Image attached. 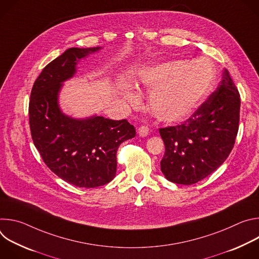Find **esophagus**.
<instances>
[{"label":"esophagus","instance_id":"34e87169","mask_svg":"<svg viewBox=\"0 0 259 259\" xmlns=\"http://www.w3.org/2000/svg\"><path fill=\"white\" fill-rule=\"evenodd\" d=\"M137 133H138V135H139L140 137H146L147 135H149V133H150V128L147 127V126H145V125L140 126V127L138 128Z\"/></svg>","mask_w":259,"mask_h":259}]
</instances>
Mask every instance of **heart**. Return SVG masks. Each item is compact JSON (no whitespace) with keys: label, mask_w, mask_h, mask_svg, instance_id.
Returning a JSON list of instances; mask_svg holds the SVG:
<instances>
[{"label":"heart","mask_w":259,"mask_h":259,"mask_svg":"<svg viewBox=\"0 0 259 259\" xmlns=\"http://www.w3.org/2000/svg\"><path fill=\"white\" fill-rule=\"evenodd\" d=\"M142 85L150 91L149 105L153 115L162 122L178 123L187 120L203 101L214 82L211 65L201 60H172L146 69ZM126 98L136 102L135 93Z\"/></svg>","instance_id":"obj_1"}]
</instances>
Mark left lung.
<instances>
[{
	"label": "left lung",
	"instance_id": "obj_1",
	"mask_svg": "<svg viewBox=\"0 0 259 259\" xmlns=\"http://www.w3.org/2000/svg\"><path fill=\"white\" fill-rule=\"evenodd\" d=\"M240 105L239 91L225 68L217 90L189 120L159 130L165 144L161 171L169 181L190 186L223 165L238 134Z\"/></svg>",
	"mask_w": 259,
	"mask_h": 259
}]
</instances>
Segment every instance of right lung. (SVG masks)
I'll use <instances>...</instances> for the list:
<instances>
[{"instance_id": "add662e5", "label": "right lung", "mask_w": 259, "mask_h": 259, "mask_svg": "<svg viewBox=\"0 0 259 259\" xmlns=\"http://www.w3.org/2000/svg\"><path fill=\"white\" fill-rule=\"evenodd\" d=\"M101 47L69 48L44 67L35 80L29 99L31 138L47 167L78 188H97L112 181L117 172V151L135 136L127 120L100 116L71 118L60 109L63 82L77 72L80 59Z\"/></svg>"}]
</instances>
